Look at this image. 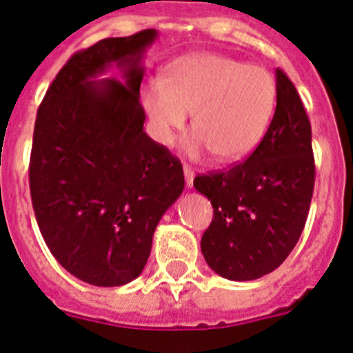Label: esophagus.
I'll use <instances>...</instances> for the list:
<instances>
[{"mask_svg":"<svg viewBox=\"0 0 353 353\" xmlns=\"http://www.w3.org/2000/svg\"><path fill=\"white\" fill-rule=\"evenodd\" d=\"M183 175H185V183L188 188H192L194 185V172H192L190 166H183Z\"/></svg>","mask_w":353,"mask_h":353,"instance_id":"34e87169","label":"esophagus"}]
</instances>
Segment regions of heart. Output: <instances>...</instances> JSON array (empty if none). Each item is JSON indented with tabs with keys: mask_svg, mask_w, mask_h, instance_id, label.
<instances>
[{
	"mask_svg": "<svg viewBox=\"0 0 353 353\" xmlns=\"http://www.w3.org/2000/svg\"><path fill=\"white\" fill-rule=\"evenodd\" d=\"M141 101L156 141L172 145L192 113V149L225 163L249 156L266 135L276 106V83L263 66L218 53L176 59L165 82L142 83Z\"/></svg>",
	"mask_w": 353,
	"mask_h": 353,
	"instance_id": "1",
	"label": "heart"
}]
</instances>
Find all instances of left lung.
<instances>
[{"label":"left lung","mask_w":353,"mask_h":353,"mask_svg":"<svg viewBox=\"0 0 353 353\" xmlns=\"http://www.w3.org/2000/svg\"><path fill=\"white\" fill-rule=\"evenodd\" d=\"M312 132L292 80L276 70V110L256 151L225 172L195 176L211 201L201 240L205 263L232 281L276 270L299 242L314 192Z\"/></svg>","instance_id":"obj_1"}]
</instances>
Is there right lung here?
I'll return each instance as SVG.
<instances>
[{
  "mask_svg": "<svg viewBox=\"0 0 353 353\" xmlns=\"http://www.w3.org/2000/svg\"><path fill=\"white\" fill-rule=\"evenodd\" d=\"M154 29L79 51L48 89L34 127L29 181L43 239L94 287H121L144 270L152 235L183 192V168L144 132L142 57ZM114 64L122 80L97 77Z\"/></svg>",
  "mask_w": 353,
  "mask_h": 353,
  "instance_id": "obj_1",
  "label": "right lung"
}]
</instances>
